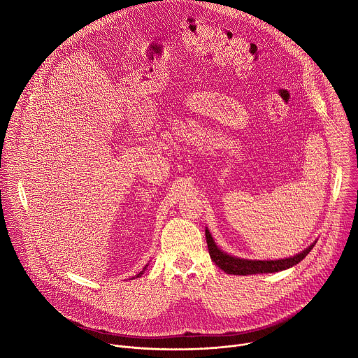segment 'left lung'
<instances>
[{
  "mask_svg": "<svg viewBox=\"0 0 358 358\" xmlns=\"http://www.w3.org/2000/svg\"><path fill=\"white\" fill-rule=\"evenodd\" d=\"M206 238L208 243L210 257L215 262V265L229 275H242V276L257 275V273H273V272L289 269L297 265L300 261H303L306 258V255H308L316 245V241H315L310 246H308L304 250H301L300 253H296L294 257H290V258L276 259V261H258V259H243V258L232 257V255L221 250L217 246L208 228H206Z\"/></svg>",
  "mask_w": 358,
  "mask_h": 358,
  "instance_id": "obj_1",
  "label": "left lung"
}]
</instances>
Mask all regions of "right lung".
<instances>
[{
	"label": "right lung",
	"mask_w": 358,
	"mask_h": 358,
	"mask_svg": "<svg viewBox=\"0 0 358 358\" xmlns=\"http://www.w3.org/2000/svg\"><path fill=\"white\" fill-rule=\"evenodd\" d=\"M147 266H148V265H145V266H144V268H143V271H141V272H138V273H137V275H136V276H134V278H140V276H141V275H143V273H144V271H145V269H147ZM134 278H131V279H134Z\"/></svg>",
	"instance_id": "right-lung-1"
}]
</instances>
